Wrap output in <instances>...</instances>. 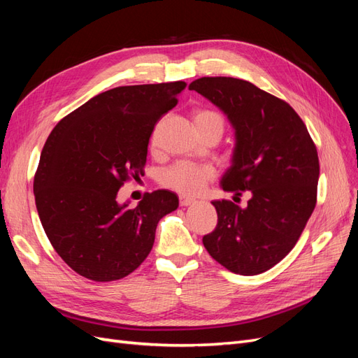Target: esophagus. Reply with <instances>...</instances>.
Segmentation results:
<instances>
[{
    "label": "esophagus",
    "instance_id": "1",
    "mask_svg": "<svg viewBox=\"0 0 358 358\" xmlns=\"http://www.w3.org/2000/svg\"><path fill=\"white\" fill-rule=\"evenodd\" d=\"M179 203H180V206H183V208H187V206H191V204L196 203V200L189 199V197H180Z\"/></svg>",
    "mask_w": 358,
    "mask_h": 358
}]
</instances>
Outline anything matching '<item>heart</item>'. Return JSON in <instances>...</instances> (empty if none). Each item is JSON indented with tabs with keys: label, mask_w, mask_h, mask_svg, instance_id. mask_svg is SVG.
I'll use <instances>...</instances> for the list:
<instances>
[{
	"label": "heart",
	"mask_w": 358,
	"mask_h": 358,
	"mask_svg": "<svg viewBox=\"0 0 358 358\" xmlns=\"http://www.w3.org/2000/svg\"><path fill=\"white\" fill-rule=\"evenodd\" d=\"M194 122H196L197 128L212 124H220L224 127V119L220 113L206 109L194 115ZM213 176L215 170L210 166L179 161L162 171L161 183L173 191L183 194V196H196Z\"/></svg>",
	"instance_id": "heart-1"
}]
</instances>
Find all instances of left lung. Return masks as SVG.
Returning <instances> with one entry per match:
<instances>
[{
    "instance_id": "1",
    "label": "left lung",
    "mask_w": 358,
    "mask_h": 358,
    "mask_svg": "<svg viewBox=\"0 0 358 358\" xmlns=\"http://www.w3.org/2000/svg\"><path fill=\"white\" fill-rule=\"evenodd\" d=\"M189 90L222 110L234 128L231 166L221 188L234 197L251 194L246 208L212 201L218 224L203 245L233 273H263L294 248L315 209L317 148L294 109L251 82L201 78Z\"/></svg>"
}]
</instances>
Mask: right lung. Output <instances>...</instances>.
Returning a JSON list of instances; mask_svg holds the SVG:
<instances>
[{
    "instance_id": "obj_1",
    "label": "right lung",
    "mask_w": 358,
    "mask_h": 358,
    "mask_svg": "<svg viewBox=\"0 0 358 358\" xmlns=\"http://www.w3.org/2000/svg\"><path fill=\"white\" fill-rule=\"evenodd\" d=\"M185 86H119L49 134L34 178L36 206L53 249L80 276L110 282L134 272L154 246L158 221L178 209V196L166 189L146 194L136 208L117 203V191L143 175L154 127Z\"/></svg>"
}]
</instances>
